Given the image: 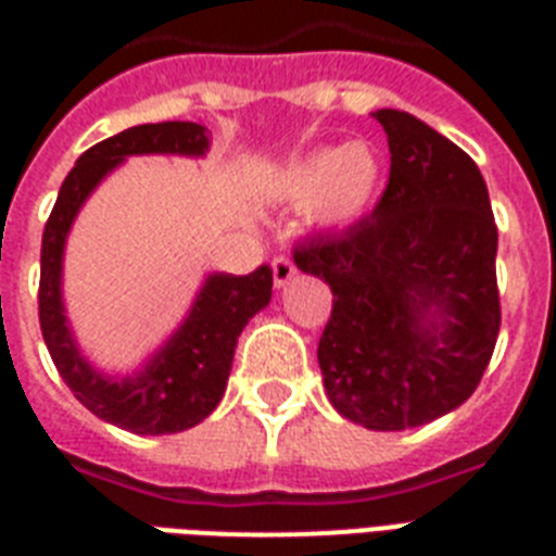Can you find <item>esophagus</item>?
<instances>
[{
	"mask_svg": "<svg viewBox=\"0 0 556 556\" xmlns=\"http://www.w3.org/2000/svg\"><path fill=\"white\" fill-rule=\"evenodd\" d=\"M270 268H274V282H277L279 288L288 286L291 282V277L296 274L294 262L288 260V256H274V262H270Z\"/></svg>",
	"mask_w": 556,
	"mask_h": 556,
	"instance_id": "obj_1",
	"label": "esophagus"
}]
</instances>
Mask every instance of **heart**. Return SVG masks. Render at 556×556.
Listing matches in <instances>:
<instances>
[{"instance_id":"heart-1","label":"heart","mask_w":556,"mask_h":556,"mask_svg":"<svg viewBox=\"0 0 556 556\" xmlns=\"http://www.w3.org/2000/svg\"><path fill=\"white\" fill-rule=\"evenodd\" d=\"M378 181V155L366 143H349L296 159L282 176V192L294 204L317 201V213L329 225H349L369 210Z\"/></svg>"}]
</instances>
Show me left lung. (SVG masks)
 Listing matches in <instances>:
<instances>
[{
    "mask_svg": "<svg viewBox=\"0 0 556 556\" xmlns=\"http://www.w3.org/2000/svg\"><path fill=\"white\" fill-rule=\"evenodd\" d=\"M389 181L343 233L294 244L296 268L331 286L326 392L369 430H409L465 404L500 338L496 222L473 159L418 117L378 109Z\"/></svg>",
    "mask_w": 556,
    "mask_h": 556,
    "instance_id": "8db88e82",
    "label": "left lung"
}]
</instances>
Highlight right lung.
<instances>
[{
  "mask_svg": "<svg viewBox=\"0 0 556 556\" xmlns=\"http://www.w3.org/2000/svg\"><path fill=\"white\" fill-rule=\"evenodd\" d=\"M210 147L207 126L192 121L132 126L106 141L94 143L77 159L65 176L56 204L42 230L39 251V329L46 338L48 355L60 378L86 409L138 435H167L204 421L225 395L227 375L233 364L236 338L244 323L270 303L274 274L270 265H260L253 274H213L201 288L185 326L173 334L167 346L152 357V364L135 380H106L91 369L74 346L65 326L60 274H63V244L77 210L98 181L115 169L126 155L143 152H178L204 155Z\"/></svg>",
  "mask_w": 556,
  "mask_h": 556,
  "instance_id": "obj_1",
  "label": "right lung"
}]
</instances>
